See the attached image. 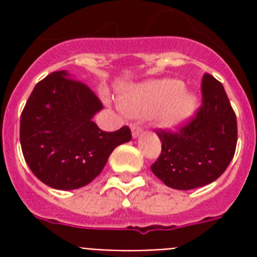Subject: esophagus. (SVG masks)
I'll list each match as a JSON object with an SVG mask.
<instances>
[{
	"mask_svg": "<svg viewBox=\"0 0 257 257\" xmlns=\"http://www.w3.org/2000/svg\"><path fill=\"white\" fill-rule=\"evenodd\" d=\"M132 126V135L133 137H139L143 133V128H141L140 125H137V124H132L131 125Z\"/></svg>",
	"mask_w": 257,
	"mask_h": 257,
	"instance_id": "1",
	"label": "esophagus"
}]
</instances>
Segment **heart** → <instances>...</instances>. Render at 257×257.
Listing matches in <instances>:
<instances>
[{
  "mask_svg": "<svg viewBox=\"0 0 257 257\" xmlns=\"http://www.w3.org/2000/svg\"><path fill=\"white\" fill-rule=\"evenodd\" d=\"M183 82L173 78L156 80L132 89L122 97V109L131 116L153 118L163 128H176L196 109V97Z\"/></svg>",
  "mask_w": 257,
  "mask_h": 257,
  "instance_id": "heart-1",
  "label": "heart"
}]
</instances>
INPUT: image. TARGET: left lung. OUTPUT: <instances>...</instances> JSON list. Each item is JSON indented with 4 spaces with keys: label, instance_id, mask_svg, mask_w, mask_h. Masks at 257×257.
I'll return each mask as SVG.
<instances>
[{
    "label": "left lung",
    "instance_id": "obj_1",
    "mask_svg": "<svg viewBox=\"0 0 257 257\" xmlns=\"http://www.w3.org/2000/svg\"><path fill=\"white\" fill-rule=\"evenodd\" d=\"M161 153L151 169L167 187L188 191L219 179L233 159L237 121L221 82L205 73L201 105L177 131L157 129Z\"/></svg>",
    "mask_w": 257,
    "mask_h": 257
}]
</instances>
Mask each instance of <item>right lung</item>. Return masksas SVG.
Listing matches in <instances>:
<instances>
[{
    "mask_svg": "<svg viewBox=\"0 0 257 257\" xmlns=\"http://www.w3.org/2000/svg\"><path fill=\"white\" fill-rule=\"evenodd\" d=\"M101 109L88 85L64 70L34 86L21 113L20 141L38 180L61 191L84 187L100 175L113 149L132 139L126 125L101 131L92 120Z\"/></svg>",
    "mask_w": 257,
    "mask_h": 257,
    "instance_id": "add662e5",
    "label": "right lung"
}]
</instances>
